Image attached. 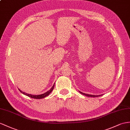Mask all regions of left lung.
<instances>
[{"label":"left lung","instance_id":"left-lung-1","mask_svg":"<svg viewBox=\"0 0 130 130\" xmlns=\"http://www.w3.org/2000/svg\"><path fill=\"white\" fill-rule=\"evenodd\" d=\"M80 93H81L83 95H85L86 96H88V97H99V96H101L102 95H90V94H85L84 93H82L81 92H79Z\"/></svg>","mask_w":130,"mask_h":130}]
</instances>
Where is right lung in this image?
<instances>
[{
	"mask_svg": "<svg viewBox=\"0 0 130 130\" xmlns=\"http://www.w3.org/2000/svg\"><path fill=\"white\" fill-rule=\"evenodd\" d=\"M54 85L53 86V87L51 88V89H50L49 91H47L46 92L44 93V94H40V95H32V94H27V93H25V92H23L21 90H20L19 89V90L22 93H23L24 94L27 95V96H28V97H31V98H35V99H42V98H45V97H46V96H48L50 93H51L52 92V91L53 90V89H54Z\"/></svg>",
	"mask_w": 130,
	"mask_h": 130,
	"instance_id": "right-lung-1",
	"label": "right lung"
}]
</instances>
